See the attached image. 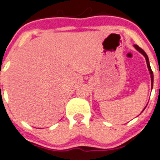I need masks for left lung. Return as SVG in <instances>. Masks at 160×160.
Segmentation results:
<instances>
[{
  "mask_svg": "<svg viewBox=\"0 0 160 160\" xmlns=\"http://www.w3.org/2000/svg\"><path fill=\"white\" fill-rule=\"evenodd\" d=\"M134 47H135L136 50H138V51L140 52V53H142V54H143V56L145 58V60H146V63H147V66H148V70H149L150 75H151L152 88V86H153V73H152V69H151V67H150V64H149V61H148V56H147V54H146V53H145V52L144 51V50H142V49L141 48V47H139L138 46L136 45V44H134ZM145 109H144V110H145ZM143 110H142V112H143Z\"/></svg>",
  "mask_w": 160,
  "mask_h": 160,
  "instance_id": "1",
  "label": "left lung"
}]
</instances>
